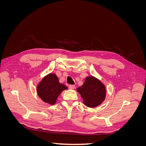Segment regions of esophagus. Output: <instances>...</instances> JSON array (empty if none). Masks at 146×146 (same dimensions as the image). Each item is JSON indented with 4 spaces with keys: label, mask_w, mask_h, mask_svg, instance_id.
<instances>
[{
    "label": "esophagus",
    "mask_w": 146,
    "mask_h": 146,
    "mask_svg": "<svg viewBox=\"0 0 146 146\" xmlns=\"http://www.w3.org/2000/svg\"><path fill=\"white\" fill-rule=\"evenodd\" d=\"M69 88L70 90H73L75 88V86L74 85H69Z\"/></svg>",
    "instance_id": "1"
}]
</instances>
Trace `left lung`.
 Listing matches in <instances>:
<instances>
[{
  "label": "left lung",
  "mask_w": 146,
  "mask_h": 146,
  "mask_svg": "<svg viewBox=\"0 0 146 146\" xmlns=\"http://www.w3.org/2000/svg\"><path fill=\"white\" fill-rule=\"evenodd\" d=\"M77 91L83 99V103L88 107H95L101 104L105 98V86L98 79L91 76L85 79Z\"/></svg>",
  "instance_id": "obj_1"
}]
</instances>
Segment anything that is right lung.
Segmentation results:
<instances>
[{
	"label": "right lung",
	"mask_w": 146,
	"mask_h": 146,
	"mask_svg": "<svg viewBox=\"0 0 146 146\" xmlns=\"http://www.w3.org/2000/svg\"><path fill=\"white\" fill-rule=\"evenodd\" d=\"M67 89V86L59 82L55 74H50L39 83L37 86V93L44 102L54 105L61 92Z\"/></svg>",
	"instance_id": "1"
}]
</instances>
